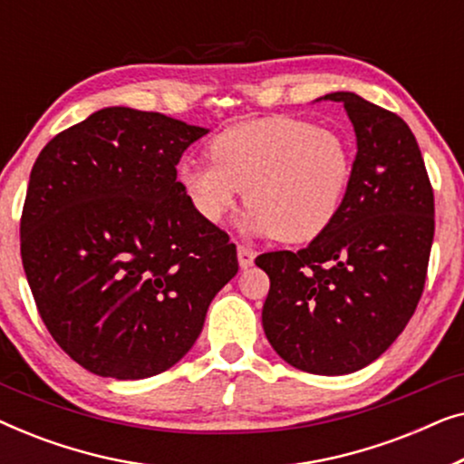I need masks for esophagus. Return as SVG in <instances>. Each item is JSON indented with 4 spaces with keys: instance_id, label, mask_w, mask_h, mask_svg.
<instances>
[{
    "instance_id": "obj_1",
    "label": "esophagus",
    "mask_w": 464,
    "mask_h": 464,
    "mask_svg": "<svg viewBox=\"0 0 464 464\" xmlns=\"http://www.w3.org/2000/svg\"><path fill=\"white\" fill-rule=\"evenodd\" d=\"M253 259H256V251L246 245H238V264L240 268H249L253 266Z\"/></svg>"
}]
</instances>
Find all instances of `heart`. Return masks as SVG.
Listing matches in <instances>:
<instances>
[{"instance_id": "heart-1", "label": "heart", "mask_w": 464, "mask_h": 464, "mask_svg": "<svg viewBox=\"0 0 464 464\" xmlns=\"http://www.w3.org/2000/svg\"><path fill=\"white\" fill-rule=\"evenodd\" d=\"M211 160L183 162L177 179L208 224H221L245 190L243 227L283 243L319 237L353 181V151L335 130L297 118H264L219 132Z\"/></svg>"}]
</instances>
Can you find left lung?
<instances>
[{
	"mask_svg": "<svg viewBox=\"0 0 464 464\" xmlns=\"http://www.w3.org/2000/svg\"><path fill=\"white\" fill-rule=\"evenodd\" d=\"M344 103L357 135L353 181L338 215L300 251L256 259L270 276L262 325L278 357L319 376L376 361L420 302L435 234V202L414 132L354 92Z\"/></svg>",
	"mask_w": 464,
	"mask_h": 464,
	"instance_id": "obj_1",
	"label": "left lung"
}]
</instances>
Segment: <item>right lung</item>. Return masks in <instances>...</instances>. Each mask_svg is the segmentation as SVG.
Listing matches in <instances>:
<instances>
[{
	"mask_svg": "<svg viewBox=\"0 0 464 464\" xmlns=\"http://www.w3.org/2000/svg\"><path fill=\"white\" fill-rule=\"evenodd\" d=\"M207 129L105 107L31 169L21 257L56 344L84 370L141 380L173 367L238 272L237 246L194 211L177 164Z\"/></svg>",
	"mask_w": 464,
	"mask_h": 464,
	"instance_id": "1",
	"label": "right lung"
}]
</instances>
